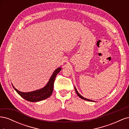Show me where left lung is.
Masks as SVG:
<instances>
[{
    "mask_svg": "<svg viewBox=\"0 0 129 129\" xmlns=\"http://www.w3.org/2000/svg\"><path fill=\"white\" fill-rule=\"evenodd\" d=\"M74 88H75V91H76V93H77V95H78V96H79V97H80L81 99H83V100H84L88 101H90V102H94V101H92V100H89V99H86V98H84V97H83L82 96H81V95L80 94V93H79V92L77 91V89H76V87H75V86H74Z\"/></svg>",
    "mask_w": 129,
    "mask_h": 129,
    "instance_id": "left-lung-1",
    "label": "left lung"
}]
</instances>
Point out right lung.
Wrapping results in <instances>:
<instances>
[{
	"label": "right lung",
	"mask_w": 129,
	"mask_h": 129,
	"mask_svg": "<svg viewBox=\"0 0 129 129\" xmlns=\"http://www.w3.org/2000/svg\"><path fill=\"white\" fill-rule=\"evenodd\" d=\"M61 69L62 68L61 67L56 68L53 72L51 77H50L48 82L45 86L40 89L36 90L27 92H22L17 90L13 86L12 84V85L15 90L23 99L32 102H39V101L48 98L51 96L53 91L54 81H55L56 76L61 71Z\"/></svg>",
	"instance_id": "right-lung-1"
}]
</instances>
